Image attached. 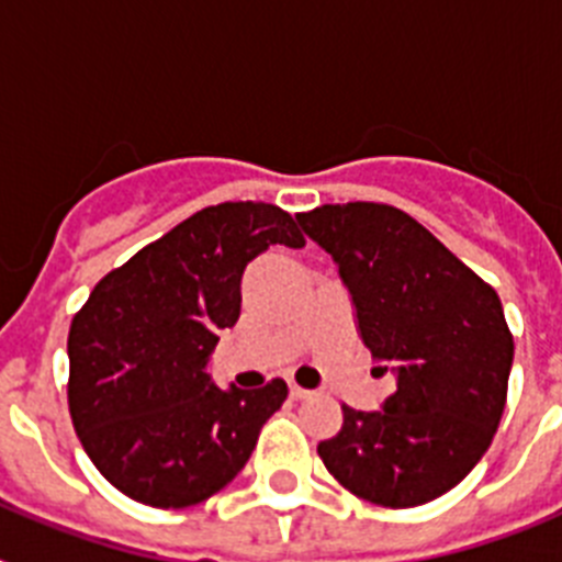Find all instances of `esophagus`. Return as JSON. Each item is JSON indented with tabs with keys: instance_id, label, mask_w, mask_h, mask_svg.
Masks as SVG:
<instances>
[{
	"instance_id": "obj_1",
	"label": "esophagus",
	"mask_w": 562,
	"mask_h": 562,
	"mask_svg": "<svg viewBox=\"0 0 562 562\" xmlns=\"http://www.w3.org/2000/svg\"><path fill=\"white\" fill-rule=\"evenodd\" d=\"M290 396H292V400H306V396H310V391L301 389V385H295V382H292V385H290Z\"/></svg>"
}]
</instances>
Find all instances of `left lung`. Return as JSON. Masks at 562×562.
<instances>
[{"label": "left lung", "instance_id": "1", "mask_svg": "<svg viewBox=\"0 0 562 562\" xmlns=\"http://www.w3.org/2000/svg\"><path fill=\"white\" fill-rule=\"evenodd\" d=\"M295 220L335 258L380 374L396 376L380 411L342 405L317 456L357 498L428 504L479 464L504 414L515 342L498 292L394 205H321Z\"/></svg>", "mask_w": 562, "mask_h": 562}]
</instances>
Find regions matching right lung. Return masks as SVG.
<instances>
[{"label": "right lung", "instance_id": "1", "mask_svg": "<svg viewBox=\"0 0 562 562\" xmlns=\"http://www.w3.org/2000/svg\"><path fill=\"white\" fill-rule=\"evenodd\" d=\"M267 202H222L103 276L69 326V416L83 450L123 495L186 509L231 484L286 382L216 389L205 366L241 310V272L270 245L304 247Z\"/></svg>", "mask_w": 562, "mask_h": 562}]
</instances>
